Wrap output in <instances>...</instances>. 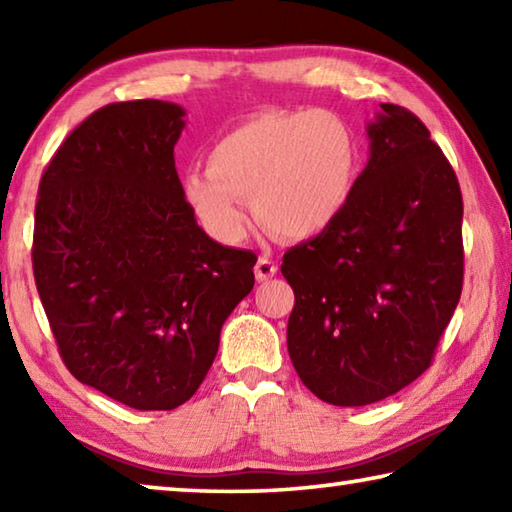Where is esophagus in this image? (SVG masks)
I'll return each instance as SVG.
<instances>
[{
    "mask_svg": "<svg viewBox=\"0 0 512 512\" xmlns=\"http://www.w3.org/2000/svg\"><path fill=\"white\" fill-rule=\"evenodd\" d=\"M277 273V264H275V259H271L268 255H262L257 259V266H255V275H257V280L259 282H266V280H271V277Z\"/></svg>",
    "mask_w": 512,
    "mask_h": 512,
    "instance_id": "34e87169",
    "label": "esophagus"
}]
</instances>
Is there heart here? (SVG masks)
Returning a JSON list of instances; mask_svg holds the SVG:
<instances>
[{
  "label": "heart",
  "mask_w": 512,
  "mask_h": 512,
  "mask_svg": "<svg viewBox=\"0 0 512 512\" xmlns=\"http://www.w3.org/2000/svg\"><path fill=\"white\" fill-rule=\"evenodd\" d=\"M357 176V142L339 115L264 110L216 137L207 171H189L183 189L216 239H244L246 201L277 235L302 239L339 219Z\"/></svg>",
  "instance_id": "heart-1"
}]
</instances>
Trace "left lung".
Segmentation results:
<instances>
[{"mask_svg":"<svg viewBox=\"0 0 512 512\" xmlns=\"http://www.w3.org/2000/svg\"><path fill=\"white\" fill-rule=\"evenodd\" d=\"M370 160L329 228L282 257L296 305L287 348L334 406L391 397L431 366L463 289V196L411 110L381 103Z\"/></svg>","mask_w":512,"mask_h":512,"instance_id":"left-lung-1","label":"left lung"}]
</instances>
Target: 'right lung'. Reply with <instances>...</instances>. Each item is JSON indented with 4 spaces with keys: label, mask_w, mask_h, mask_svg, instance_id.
<instances>
[{
    "label": "right lung",
    "mask_w": 512,
    "mask_h": 512,
    "mask_svg": "<svg viewBox=\"0 0 512 512\" xmlns=\"http://www.w3.org/2000/svg\"><path fill=\"white\" fill-rule=\"evenodd\" d=\"M185 110L140 99L76 126L42 173L33 275L67 370L140 411L185 404L257 255L198 228L173 146Z\"/></svg>",
    "instance_id": "1"
}]
</instances>
